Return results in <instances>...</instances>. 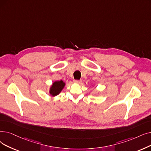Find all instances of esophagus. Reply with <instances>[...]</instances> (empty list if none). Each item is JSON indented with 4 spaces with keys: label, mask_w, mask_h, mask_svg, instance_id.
<instances>
[{
    "label": "esophagus",
    "mask_w": 151,
    "mask_h": 151,
    "mask_svg": "<svg viewBox=\"0 0 151 151\" xmlns=\"http://www.w3.org/2000/svg\"><path fill=\"white\" fill-rule=\"evenodd\" d=\"M73 82H74L75 83L80 84V83H81L82 82V81H81V80H74V81H73Z\"/></svg>",
    "instance_id": "obj_1"
}]
</instances>
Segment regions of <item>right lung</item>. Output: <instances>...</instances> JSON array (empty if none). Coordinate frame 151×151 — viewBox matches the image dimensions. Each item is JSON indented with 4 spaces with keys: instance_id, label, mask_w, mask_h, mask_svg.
<instances>
[{
    "instance_id": "right-lung-1",
    "label": "right lung",
    "mask_w": 151,
    "mask_h": 151,
    "mask_svg": "<svg viewBox=\"0 0 151 151\" xmlns=\"http://www.w3.org/2000/svg\"><path fill=\"white\" fill-rule=\"evenodd\" d=\"M65 83L62 80L53 82L49 88V94L51 96L55 97L59 94L65 86Z\"/></svg>"
}]
</instances>
